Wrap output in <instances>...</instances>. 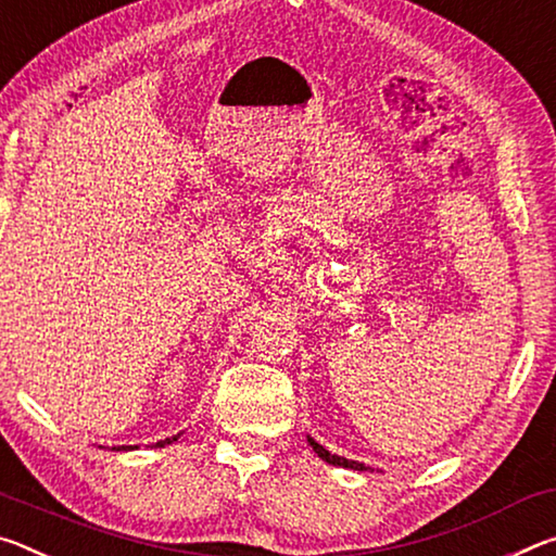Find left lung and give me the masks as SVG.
<instances>
[{"mask_svg":"<svg viewBox=\"0 0 556 556\" xmlns=\"http://www.w3.org/2000/svg\"><path fill=\"white\" fill-rule=\"evenodd\" d=\"M306 440H309V445L314 447V453L319 455L321 460L329 463V465H337V468H346V470H358V472L371 470V468H366L364 463H358V460H349V457H341V455H333V453H329V451H326L324 445L316 443V440H314L312 435H306Z\"/></svg>","mask_w":556,"mask_h":556,"instance_id":"obj_1","label":"left lung"}]
</instances>
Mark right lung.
Here are the masks:
<instances>
[{
    "label": "right lung",
    "instance_id": "right-lung-1",
    "mask_svg": "<svg viewBox=\"0 0 556 556\" xmlns=\"http://www.w3.org/2000/svg\"><path fill=\"white\" fill-rule=\"evenodd\" d=\"M180 438V433L178 435H173V438H165V440H157V443H153L151 447H165V445H170V443H175V440ZM113 451H138V445H118V447H113Z\"/></svg>",
    "mask_w": 556,
    "mask_h": 556
}]
</instances>
